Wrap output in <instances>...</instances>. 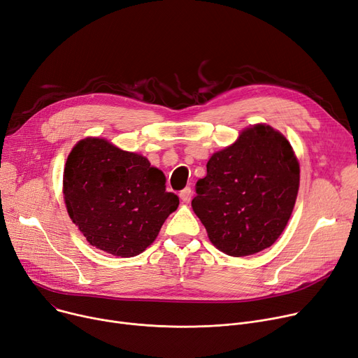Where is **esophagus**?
<instances>
[{
    "instance_id": "esophagus-1",
    "label": "esophagus",
    "mask_w": 358,
    "mask_h": 358,
    "mask_svg": "<svg viewBox=\"0 0 358 358\" xmlns=\"http://www.w3.org/2000/svg\"><path fill=\"white\" fill-rule=\"evenodd\" d=\"M179 196H180L182 202L187 203L189 201H191V198H192V191H191V187H185V189H183V191H180Z\"/></svg>"
}]
</instances>
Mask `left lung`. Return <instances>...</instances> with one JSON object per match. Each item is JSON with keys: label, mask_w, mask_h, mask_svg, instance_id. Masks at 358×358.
<instances>
[{"label": "left lung", "mask_w": 358, "mask_h": 358, "mask_svg": "<svg viewBox=\"0 0 358 358\" xmlns=\"http://www.w3.org/2000/svg\"><path fill=\"white\" fill-rule=\"evenodd\" d=\"M299 162L278 130L256 124L206 163L192 208L211 243L243 257L275 243L299 191Z\"/></svg>", "instance_id": "obj_1"}]
</instances>
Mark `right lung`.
Returning <instances> with one entry per match:
<instances>
[{
	"label": "right lung",
	"instance_id": "right-lung-1",
	"mask_svg": "<svg viewBox=\"0 0 358 358\" xmlns=\"http://www.w3.org/2000/svg\"><path fill=\"white\" fill-rule=\"evenodd\" d=\"M164 183L163 172L144 156L88 137L68 156L63 196L71 220L91 245L134 257L156 240L179 205Z\"/></svg>",
	"mask_w": 358,
	"mask_h": 358
}]
</instances>
